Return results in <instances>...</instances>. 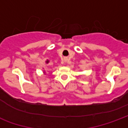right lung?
Returning a JSON list of instances; mask_svg holds the SVG:
<instances>
[{
	"label": "right lung",
	"instance_id": "right-lung-1",
	"mask_svg": "<svg viewBox=\"0 0 128 128\" xmlns=\"http://www.w3.org/2000/svg\"><path fill=\"white\" fill-rule=\"evenodd\" d=\"M47 62V63H48V62Z\"/></svg>",
	"mask_w": 128,
	"mask_h": 128
}]
</instances>
